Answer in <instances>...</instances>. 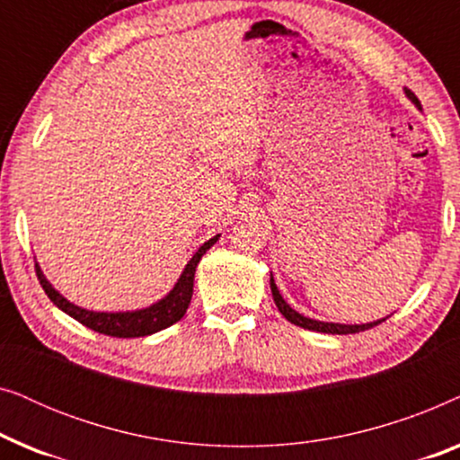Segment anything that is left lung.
I'll list each match as a JSON object with an SVG mask.
<instances>
[{
	"instance_id": "obj_1",
	"label": "left lung",
	"mask_w": 460,
	"mask_h": 460,
	"mask_svg": "<svg viewBox=\"0 0 460 460\" xmlns=\"http://www.w3.org/2000/svg\"><path fill=\"white\" fill-rule=\"evenodd\" d=\"M404 92H406V96L412 100L414 106H419V109H420L419 98L414 96V93H412L411 90H404ZM270 288H272L274 304H276V307H279V310H280L282 316H285V318L288 320V323L297 324V326H301V329H307V331L329 332V335H354V332L368 331V329H373V326L381 324L383 320H387V318H383V320H375V323H368V324H335V323H323V320H312V318L301 316L299 312H295L293 307L288 305L285 299H282V295H280V291H279V287H276V282H274V276H272V274H270Z\"/></svg>"
}]
</instances>
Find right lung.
Masks as SVG:
<instances>
[{
    "label": "right lung",
    "instance_id": "add662e5",
    "mask_svg": "<svg viewBox=\"0 0 460 460\" xmlns=\"http://www.w3.org/2000/svg\"><path fill=\"white\" fill-rule=\"evenodd\" d=\"M217 236H213L205 244H200V249L192 255V260L186 263L184 272L175 282V287L169 291L161 301H156L150 307H144V310L136 312H92L84 310V307L71 304V301L62 297V295L56 291V288L49 285L46 276H43L40 263H35L37 279H40V285L49 299L54 301V305H58L62 312L68 314V316L77 320L87 329L102 332V335L109 337H146L153 335V332H159L167 326L178 323V320L184 318V314L190 305L192 299V287H194V272H197V266L207 251H209L213 244L217 243Z\"/></svg>",
    "mask_w": 460,
    "mask_h": 460
}]
</instances>
